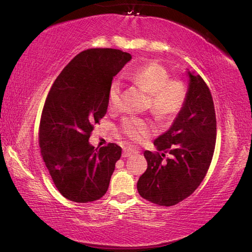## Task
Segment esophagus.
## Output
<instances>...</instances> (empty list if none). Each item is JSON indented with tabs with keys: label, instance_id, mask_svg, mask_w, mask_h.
Instances as JSON below:
<instances>
[{
	"label": "esophagus",
	"instance_id": "34e87169",
	"mask_svg": "<svg viewBox=\"0 0 252 252\" xmlns=\"http://www.w3.org/2000/svg\"><path fill=\"white\" fill-rule=\"evenodd\" d=\"M138 153V150L132 149L130 147H125L123 149V158H128V156H131L132 154Z\"/></svg>",
	"mask_w": 252,
	"mask_h": 252
}]
</instances>
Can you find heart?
<instances>
[{
	"instance_id": "heart-1",
	"label": "heart",
	"mask_w": 252,
	"mask_h": 252,
	"mask_svg": "<svg viewBox=\"0 0 252 252\" xmlns=\"http://www.w3.org/2000/svg\"><path fill=\"white\" fill-rule=\"evenodd\" d=\"M130 80L150 94V104L153 113L160 117L177 115L186 104L187 85L181 80L170 79L169 72L158 63L139 66L129 74ZM122 86L119 81L111 83L109 89V107H119ZM150 126L144 120L128 116L122 121V131L133 142L141 141L149 132Z\"/></svg>"
}]
</instances>
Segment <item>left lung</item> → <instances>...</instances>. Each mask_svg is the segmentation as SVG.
Returning a JSON list of instances; mask_svg holds the SVG:
<instances>
[{
  "mask_svg": "<svg viewBox=\"0 0 252 252\" xmlns=\"http://www.w3.org/2000/svg\"><path fill=\"white\" fill-rule=\"evenodd\" d=\"M188 98L169 129L154 140L158 152L144 151L148 168L139 178L141 197L159 206H173L202 183L214 155L217 121L208 86L188 70ZM161 154H159V152ZM165 153L172 158L163 160Z\"/></svg>",
  "mask_w": 252,
  "mask_h": 252,
  "instance_id": "obj_1",
  "label": "left lung"
}]
</instances>
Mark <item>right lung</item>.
I'll list each match as a JSON object with an SVG mask.
<instances>
[{"mask_svg":"<svg viewBox=\"0 0 252 252\" xmlns=\"http://www.w3.org/2000/svg\"><path fill=\"white\" fill-rule=\"evenodd\" d=\"M131 55L93 48L76 55L48 93L40 123L43 159L56 188L66 199L88 203L108 191L122 148L89 143L94 124L107 113L109 89Z\"/></svg>","mask_w":252,"mask_h":252,"instance_id":"1","label":"right lung"}]
</instances>
